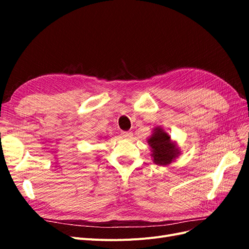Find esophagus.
Returning a JSON list of instances; mask_svg holds the SVG:
<instances>
[{
    "label": "esophagus",
    "instance_id": "obj_1",
    "mask_svg": "<svg viewBox=\"0 0 249 249\" xmlns=\"http://www.w3.org/2000/svg\"><path fill=\"white\" fill-rule=\"evenodd\" d=\"M123 137L125 138V139H131L133 137V133L132 132H129V131H124L122 133Z\"/></svg>",
    "mask_w": 249,
    "mask_h": 249
}]
</instances>
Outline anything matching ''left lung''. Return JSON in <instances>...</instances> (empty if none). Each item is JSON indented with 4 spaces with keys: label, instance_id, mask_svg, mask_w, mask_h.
I'll list each match as a JSON object with an SVG mask.
<instances>
[{
    "label": "left lung",
    "instance_id": "1",
    "mask_svg": "<svg viewBox=\"0 0 249 249\" xmlns=\"http://www.w3.org/2000/svg\"><path fill=\"white\" fill-rule=\"evenodd\" d=\"M152 150V158L155 164L166 166L176 160L180 154L176 141H172L169 134L163 130L162 126L154 129L152 136L147 139Z\"/></svg>",
    "mask_w": 249,
    "mask_h": 249
}]
</instances>
